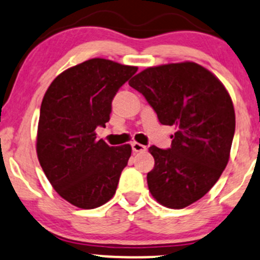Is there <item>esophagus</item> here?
<instances>
[{
	"label": "esophagus",
	"instance_id": "obj_1",
	"mask_svg": "<svg viewBox=\"0 0 260 260\" xmlns=\"http://www.w3.org/2000/svg\"><path fill=\"white\" fill-rule=\"evenodd\" d=\"M132 149H133V152L139 153V152H144V150L147 149V147H145V145H143V144H141V143H137V142H133Z\"/></svg>",
	"mask_w": 260,
	"mask_h": 260
}]
</instances>
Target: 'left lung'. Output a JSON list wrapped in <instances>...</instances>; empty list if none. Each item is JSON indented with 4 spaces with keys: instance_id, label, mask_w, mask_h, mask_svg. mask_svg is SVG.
<instances>
[{
    "instance_id": "obj_1",
    "label": "left lung",
    "mask_w": 260,
    "mask_h": 260,
    "mask_svg": "<svg viewBox=\"0 0 260 260\" xmlns=\"http://www.w3.org/2000/svg\"><path fill=\"white\" fill-rule=\"evenodd\" d=\"M128 84L144 96L161 124L176 128L172 147L149 148L155 164L147 181L159 204L184 209L209 192L230 159L236 128L230 93L192 61L148 68Z\"/></svg>"
}]
</instances>
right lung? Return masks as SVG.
I'll use <instances>...</instances> for the list:
<instances>
[{
    "label": "right lung",
    "mask_w": 260,
    "mask_h": 260,
    "mask_svg": "<svg viewBox=\"0 0 260 260\" xmlns=\"http://www.w3.org/2000/svg\"><path fill=\"white\" fill-rule=\"evenodd\" d=\"M138 68L90 59L62 71L41 106L37 154L54 190L79 209H96L115 195L132 148L110 147L96 128L110 121L112 100Z\"/></svg>",
    "instance_id": "1"
}]
</instances>
